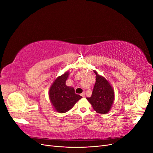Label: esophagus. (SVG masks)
Wrapping results in <instances>:
<instances>
[{
	"instance_id": "esophagus-1",
	"label": "esophagus",
	"mask_w": 153,
	"mask_h": 153,
	"mask_svg": "<svg viewBox=\"0 0 153 153\" xmlns=\"http://www.w3.org/2000/svg\"><path fill=\"white\" fill-rule=\"evenodd\" d=\"M82 97H85V92H82V93L80 94Z\"/></svg>"
}]
</instances>
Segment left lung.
<instances>
[{
	"mask_svg": "<svg viewBox=\"0 0 153 153\" xmlns=\"http://www.w3.org/2000/svg\"><path fill=\"white\" fill-rule=\"evenodd\" d=\"M94 72L96 76V82L91 96L87 98V100L97 113L107 114L114 101V90L104 76L100 75L96 70Z\"/></svg>",
	"mask_w": 153,
	"mask_h": 153,
	"instance_id": "8db88e82",
	"label": "left lung"
}]
</instances>
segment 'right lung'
Segmentation results:
<instances>
[{
  "instance_id": "obj_1",
  "label": "right lung",
  "mask_w": 153,
  "mask_h": 153,
  "mask_svg": "<svg viewBox=\"0 0 153 153\" xmlns=\"http://www.w3.org/2000/svg\"><path fill=\"white\" fill-rule=\"evenodd\" d=\"M69 75L68 71L57 77L48 91L49 98L54 110L59 113H65L75 105L82 97L75 94L72 87L67 86L66 82Z\"/></svg>"
}]
</instances>
